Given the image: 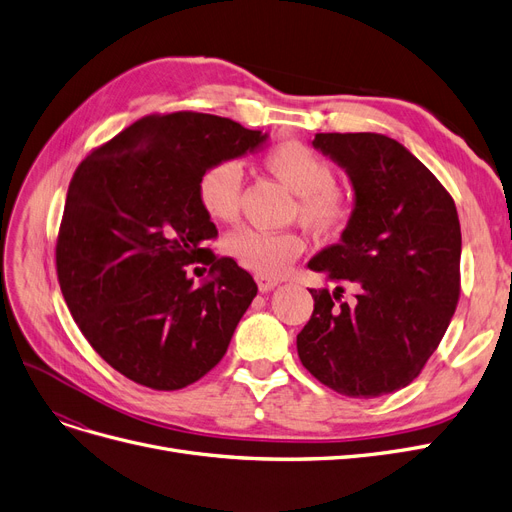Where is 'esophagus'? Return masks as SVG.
<instances>
[{"label": "esophagus", "mask_w": 512, "mask_h": 512, "mask_svg": "<svg viewBox=\"0 0 512 512\" xmlns=\"http://www.w3.org/2000/svg\"><path fill=\"white\" fill-rule=\"evenodd\" d=\"M256 283H258V290H260V292H271L279 281H277V279H271V277L256 275Z\"/></svg>", "instance_id": "esophagus-1"}]
</instances>
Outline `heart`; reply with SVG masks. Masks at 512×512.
Listing matches in <instances>:
<instances>
[{
	"label": "heart",
	"instance_id": "obj_1",
	"mask_svg": "<svg viewBox=\"0 0 512 512\" xmlns=\"http://www.w3.org/2000/svg\"><path fill=\"white\" fill-rule=\"evenodd\" d=\"M262 168L285 189L296 193L292 218L319 239H336L351 224L355 199L351 189L334 180V166L317 149L300 140H283L262 155ZM243 174L231 159L201 172L197 199L216 222H235L241 210ZM306 241L296 231H260L243 227L224 239V250L239 264L262 277H277L304 252Z\"/></svg>",
	"mask_w": 512,
	"mask_h": 512
}]
</instances>
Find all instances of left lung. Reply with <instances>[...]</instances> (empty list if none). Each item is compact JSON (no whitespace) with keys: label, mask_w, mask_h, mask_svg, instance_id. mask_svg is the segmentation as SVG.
<instances>
[{"label":"left lung","mask_w":512,"mask_h":512,"mask_svg":"<svg viewBox=\"0 0 512 512\" xmlns=\"http://www.w3.org/2000/svg\"><path fill=\"white\" fill-rule=\"evenodd\" d=\"M313 147L349 172L355 212L340 243L309 269L338 283L311 290L298 357L332 391L372 399L420 376L460 300L462 233L456 203L422 161L372 132L315 134ZM358 290L342 303L341 283Z\"/></svg>","instance_id":"8db88e82"}]
</instances>
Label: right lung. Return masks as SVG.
Returning a JSON list of instances; mask_svg holds the SVG:
<instances>
[{
	"label": "right lung",
	"mask_w": 512,
	"mask_h": 512,
	"mask_svg": "<svg viewBox=\"0 0 512 512\" xmlns=\"http://www.w3.org/2000/svg\"><path fill=\"white\" fill-rule=\"evenodd\" d=\"M264 138L227 117L157 113L77 166L56 239L60 292L92 349L132 382L178 391L227 353L258 288L233 258L206 248L218 231L197 180ZM193 263L209 267L199 286Z\"/></svg>",
	"instance_id": "right-lung-1"
}]
</instances>
